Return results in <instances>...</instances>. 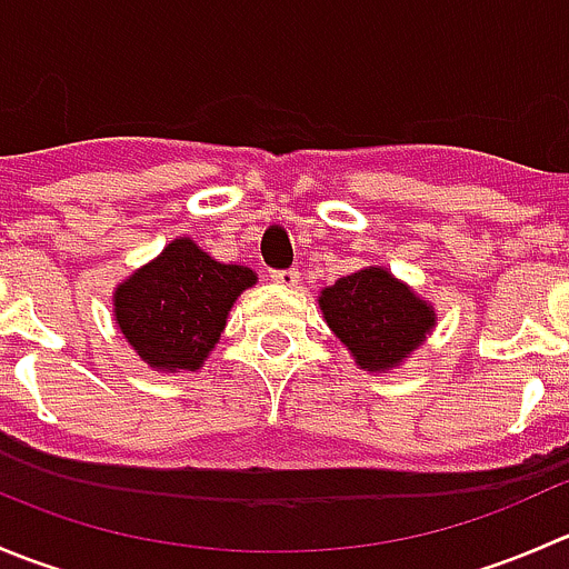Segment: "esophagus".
Instances as JSON below:
<instances>
[{"label": "esophagus", "mask_w": 569, "mask_h": 569, "mask_svg": "<svg viewBox=\"0 0 569 569\" xmlns=\"http://www.w3.org/2000/svg\"><path fill=\"white\" fill-rule=\"evenodd\" d=\"M269 278H272L278 286H286V289H291V286L300 283V272H297V269H274Z\"/></svg>", "instance_id": "34e87169"}]
</instances>
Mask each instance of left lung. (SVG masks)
<instances>
[{"label":"left lung","mask_w":569,"mask_h":569,"mask_svg":"<svg viewBox=\"0 0 569 569\" xmlns=\"http://www.w3.org/2000/svg\"><path fill=\"white\" fill-rule=\"evenodd\" d=\"M319 308L366 371H388L410 358L438 319L427 300L382 267L338 278L321 291Z\"/></svg>","instance_id":"8db88e82"}]
</instances>
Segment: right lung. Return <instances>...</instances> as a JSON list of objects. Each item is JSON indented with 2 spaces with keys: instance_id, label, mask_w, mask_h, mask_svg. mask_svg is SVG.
I'll use <instances>...</instances> for the list:
<instances>
[{
  "instance_id": "obj_1",
  "label": "right lung",
  "mask_w": 569,
  "mask_h": 569,
  "mask_svg": "<svg viewBox=\"0 0 569 569\" xmlns=\"http://www.w3.org/2000/svg\"><path fill=\"white\" fill-rule=\"evenodd\" d=\"M252 283V269L214 261L187 237L173 239L114 289V325L151 369L194 371Z\"/></svg>"
}]
</instances>
